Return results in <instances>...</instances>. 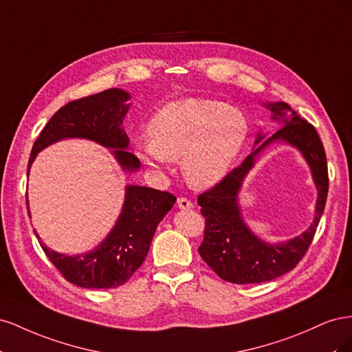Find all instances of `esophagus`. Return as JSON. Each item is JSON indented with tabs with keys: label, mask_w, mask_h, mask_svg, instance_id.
I'll return each instance as SVG.
<instances>
[{
	"label": "esophagus",
	"mask_w": 352,
	"mask_h": 352,
	"mask_svg": "<svg viewBox=\"0 0 352 352\" xmlns=\"http://www.w3.org/2000/svg\"><path fill=\"white\" fill-rule=\"evenodd\" d=\"M177 207L180 210H189L192 208V202H190L188 198H177Z\"/></svg>",
	"instance_id": "1"
}]
</instances>
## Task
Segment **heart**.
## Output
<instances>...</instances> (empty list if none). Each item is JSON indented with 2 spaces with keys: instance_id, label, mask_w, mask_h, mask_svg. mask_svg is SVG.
<instances>
[{
  "instance_id": "heart-1",
  "label": "heart",
  "mask_w": 352,
  "mask_h": 352,
  "mask_svg": "<svg viewBox=\"0 0 352 352\" xmlns=\"http://www.w3.org/2000/svg\"><path fill=\"white\" fill-rule=\"evenodd\" d=\"M250 136L245 113L219 101L186 98L168 102L148 123V140L136 142L140 162L162 170L182 158L189 185L211 188L221 182Z\"/></svg>"
}]
</instances>
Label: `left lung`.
Segmentation results:
<instances>
[{"mask_svg":"<svg viewBox=\"0 0 352 352\" xmlns=\"http://www.w3.org/2000/svg\"><path fill=\"white\" fill-rule=\"evenodd\" d=\"M261 107L270 113V120L280 126V129L267 140H265L267 133L260 131L252 153L243 163L232 170L219 185L198 197L201 212L206 217L199 255L219 278L239 285L273 280L300 263L322 219L329 189L324 148L314 126L302 120L283 101L261 102ZM274 143L289 144L302 154L311 167L318 190L312 225L300 236L280 243L260 239L244 220L239 202L244 177L256 164L259 154Z\"/></svg>","mask_w":352,"mask_h":352,"instance_id":"obj_1","label":"left lung"}]
</instances>
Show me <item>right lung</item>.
Wrapping results in <instances>:
<instances>
[{"instance_id":"add662e5","label":"right lung","mask_w":352,"mask_h":352,"mask_svg":"<svg viewBox=\"0 0 352 352\" xmlns=\"http://www.w3.org/2000/svg\"><path fill=\"white\" fill-rule=\"evenodd\" d=\"M132 95L120 88L72 101L61 107L42 129L32 148L28 176L38 154L63 140H88L110 150L124 173H135L141 163L129 153V138L123 120L131 109ZM176 198L163 190L127 185L124 201L114 226L97 247L76 255L48 248L35 230L42 250L65 278L87 289L117 287L132 278L144 263L158 223L173 208ZM29 210V198L26 194Z\"/></svg>"}]
</instances>
